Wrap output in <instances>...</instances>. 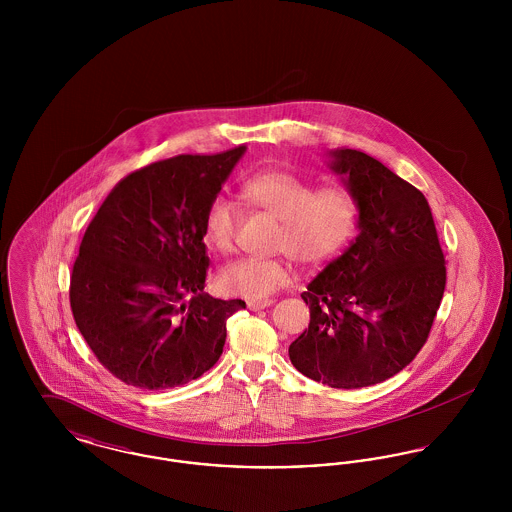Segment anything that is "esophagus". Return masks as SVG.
<instances>
[{
	"mask_svg": "<svg viewBox=\"0 0 512 512\" xmlns=\"http://www.w3.org/2000/svg\"><path fill=\"white\" fill-rule=\"evenodd\" d=\"M274 301L272 299H247V307L251 311H261L265 307H270Z\"/></svg>",
	"mask_w": 512,
	"mask_h": 512,
	"instance_id": "34e87169",
	"label": "esophagus"
}]
</instances>
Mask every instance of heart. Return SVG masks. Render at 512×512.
Segmentation results:
<instances>
[{"instance_id": "obj_1", "label": "heart", "mask_w": 512, "mask_h": 512, "mask_svg": "<svg viewBox=\"0 0 512 512\" xmlns=\"http://www.w3.org/2000/svg\"><path fill=\"white\" fill-rule=\"evenodd\" d=\"M245 203L280 220L276 249L295 261L318 267L338 259L361 226L357 194L341 184L317 188L315 182L282 169L259 171L245 178ZM240 228V207L219 195L203 217V240L219 253H230ZM293 280L290 257H244L220 270V290L247 299H263Z\"/></svg>"}]
</instances>
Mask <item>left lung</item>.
<instances>
[{"label": "left lung", "mask_w": 512, "mask_h": 512, "mask_svg": "<svg viewBox=\"0 0 512 512\" xmlns=\"http://www.w3.org/2000/svg\"><path fill=\"white\" fill-rule=\"evenodd\" d=\"M332 171L361 203V234L301 293L309 330L292 365L330 388L380 384L413 361L445 292V257L424 194L357 149L332 151Z\"/></svg>", "instance_id": "left-lung-1"}]
</instances>
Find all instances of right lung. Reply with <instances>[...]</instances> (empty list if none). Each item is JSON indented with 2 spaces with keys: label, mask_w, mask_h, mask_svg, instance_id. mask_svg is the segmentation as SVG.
I'll return each instance as SVG.
<instances>
[{
  "label": "right lung",
  "mask_w": 512,
  "mask_h": 512,
  "mask_svg": "<svg viewBox=\"0 0 512 512\" xmlns=\"http://www.w3.org/2000/svg\"><path fill=\"white\" fill-rule=\"evenodd\" d=\"M178 155L130 172L88 224L71 272L74 322L128 386L169 390L219 361L245 301L203 292V217L244 155Z\"/></svg>",
  "instance_id": "1"
}]
</instances>
